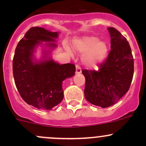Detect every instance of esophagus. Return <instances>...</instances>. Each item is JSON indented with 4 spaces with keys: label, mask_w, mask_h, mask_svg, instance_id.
Returning <instances> with one entry per match:
<instances>
[{
    "label": "esophagus",
    "mask_w": 146,
    "mask_h": 146,
    "mask_svg": "<svg viewBox=\"0 0 146 146\" xmlns=\"http://www.w3.org/2000/svg\"><path fill=\"white\" fill-rule=\"evenodd\" d=\"M76 71H75V73H77V74H79V73H81L82 72V70H81V68L80 67V66L78 64H76Z\"/></svg>",
    "instance_id": "34e87169"
}]
</instances>
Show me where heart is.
Segmentation results:
<instances>
[{
    "instance_id": "1",
    "label": "heart",
    "mask_w": 146,
    "mask_h": 146,
    "mask_svg": "<svg viewBox=\"0 0 146 146\" xmlns=\"http://www.w3.org/2000/svg\"><path fill=\"white\" fill-rule=\"evenodd\" d=\"M75 49L84 53L82 56L84 64L90 68L98 66L104 60L108 51V46L104 41H100L98 37L87 36L76 40L73 42Z\"/></svg>"
}]
</instances>
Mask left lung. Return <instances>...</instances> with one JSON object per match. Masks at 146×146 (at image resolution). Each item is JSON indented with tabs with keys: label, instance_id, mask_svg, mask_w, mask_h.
<instances>
[{
	"label": "left lung",
	"instance_id": "obj_1",
	"mask_svg": "<svg viewBox=\"0 0 146 146\" xmlns=\"http://www.w3.org/2000/svg\"><path fill=\"white\" fill-rule=\"evenodd\" d=\"M110 51L98 71L82 70L86 79L84 96L92 104L107 108L128 92L134 74V60L126 38L113 27L108 28Z\"/></svg>",
	"mask_w": 146,
	"mask_h": 146
}]
</instances>
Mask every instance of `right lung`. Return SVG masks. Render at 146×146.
<instances>
[{
  "label": "right lung",
  "mask_w": 146,
  "mask_h": 146,
  "mask_svg": "<svg viewBox=\"0 0 146 146\" xmlns=\"http://www.w3.org/2000/svg\"><path fill=\"white\" fill-rule=\"evenodd\" d=\"M58 32L42 27H31L16 46L13 59V74L16 86L23 100L38 109L50 110L64 98L62 82L75 75L73 64L56 62L49 56ZM48 43L43 44V42ZM38 46H44L43 57L38 60L34 52Z\"/></svg>",
  "instance_id": "obj_1"
}]
</instances>
